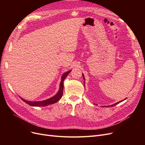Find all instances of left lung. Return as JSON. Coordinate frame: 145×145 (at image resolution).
Masks as SVG:
<instances>
[{
    "mask_svg": "<svg viewBox=\"0 0 145 145\" xmlns=\"http://www.w3.org/2000/svg\"><path fill=\"white\" fill-rule=\"evenodd\" d=\"M82 76H83V80H84V86H85V76H84V74H82ZM126 99H125V100H126ZM124 100H122V101H119V102H117V103H115V104H113V105H110V106H105V107H111V106H115L116 105H117V104H118V103H120V102H123ZM103 107H104V106H103Z\"/></svg>",
    "mask_w": 145,
    "mask_h": 145,
    "instance_id": "obj_1",
    "label": "left lung"
}]
</instances>
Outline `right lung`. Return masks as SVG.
I'll list each match as a JSON object with an SVG mask.
<instances>
[{"label":"right lung","instance_id":"add662e5","mask_svg":"<svg viewBox=\"0 0 145 145\" xmlns=\"http://www.w3.org/2000/svg\"><path fill=\"white\" fill-rule=\"evenodd\" d=\"M71 72V70L65 72V73H63L62 74V78H61V81L60 83V85H59V90H58L57 93L55 96H53V97L48 99L42 101H28L22 98L20 96H19V97L23 101L32 106H48L49 105L55 103L56 102H57V101H59L60 99V98L62 97V96L63 95V81H64L65 79L66 78L67 76L68 75V74L69 73Z\"/></svg>","mask_w":145,"mask_h":145}]
</instances>
